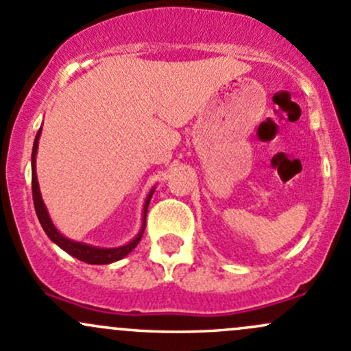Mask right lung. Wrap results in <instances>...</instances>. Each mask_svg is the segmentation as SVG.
I'll return each mask as SVG.
<instances>
[{"mask_svg":"<svg viewBox=\"0 0 351 351\" xmlns=\"http://www.w3.org/2000/svg\"><path fill=\"white\" fill-rule=\"evenodd\" d=\"M40 134H42V128L38 129L35 136V143H33V151H32V193H33V204H35V212L36 217H38L40 223H42L43 230L45 234L49 235V239L53 243H57L62 250L70 254L75 259L82 261V263L87 264H112L116 261H121L123 257H126L136 245H138L139 241L143 237V232H145L146 227V212H147V205H149L151 197H153L154 190L156 186H153L147 193L146 200H145V206H143V220H141V228L136 234V237L132 241H129L128 243L119 247H97V245H90V243L86 242H77L72 241V239L65 237L64 234H60L57 227H55L53 222L50 219V213L47 210L45 204H43L42 193H40V186H38V178H36V153H38V139Z\"/></svg>","mask_w":351,"mask_h":351,"instance_id":"add662e5","label":"right lung"}]
</instances>
